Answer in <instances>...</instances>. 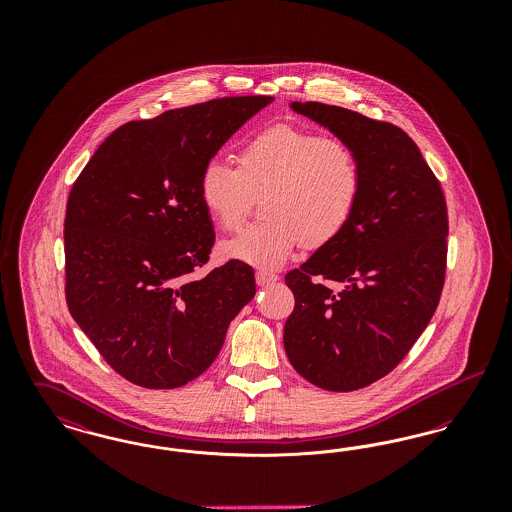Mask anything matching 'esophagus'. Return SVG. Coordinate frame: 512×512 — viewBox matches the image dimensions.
<instances>
[{"instance_id":"esophagus-1","label":"esophagus","mask_w":512,"mask_h":512,"mask_svg":"<svg viewBox=\"0 0 512 512\" xmlns=\"http://www.w3.org/2000/svg\"><path fill=\"white\" fill-rule=\"evenodd\" d=\"M255 280H257L259 286H267V284H272V282L278 280V274L272 272V270H257Z\"/></svg>"}]
</instances>
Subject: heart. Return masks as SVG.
I'll return each instance as SVG.
<instances>
[{"label": "heart", "instance_id": "b5f03b06", "mask_svg": "<svg viewBox=\"0 0 512 512\" xmlns=\"http://www.w3.org/2000/svg\"><path fill=\"white\" fill-rule=\"evenodd\" d=\"M363 165L343 138L299 124H272L249 136L238 167L211 159L199 174V199L220 230H236L253 197L265 195L267 217L222 244L230 259L272 268L303 242L309 249L332 244L347 230L363 195Z\"/></svg>", "mask_w": 512, "mask_h": 512}]
</instances>
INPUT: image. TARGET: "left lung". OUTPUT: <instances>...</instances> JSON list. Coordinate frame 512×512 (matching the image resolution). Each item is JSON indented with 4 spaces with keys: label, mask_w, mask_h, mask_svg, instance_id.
<instances>
[{
    "label": "left lung",
    "mask_w": 512,
    "mask_h": 512,
    "mask_svg": "<svg viewBox=\"0 0 512 512\" xmlns=\"http://www.w3.org/2000/svg\"><path fill=\"white\" fill-rule=\"evenodd\" d=\"M292 109L355 147L365 182L347 230L286 274L295 307L284 347L318 388L361 390L405 359L438 309L447 203L399 126L318 101H293Z\"/></svg>",
    "instance_id": "left-lung-1"
}]
</instances>
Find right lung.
Returning <instances> with one entry per match:
<instances>
[{"mask_svg": "<svg viewBox=\"0 0 512 512\" xmlns=\"http://www.w3.org/2000/svg\"><path fill=\"white\" fill-rule=\"evenodd\" d=\"M272 99H211L126 122L71 188L67 305L107 365L136 386L172 390L203 374L255 295L253 268L236 259L192 278L215 245L199 174Z\"/></svg>", "mask_w": 512, "mask_h": 512, "instance_id": "right-lung-1", "label": "right lung"}]
</instances>
